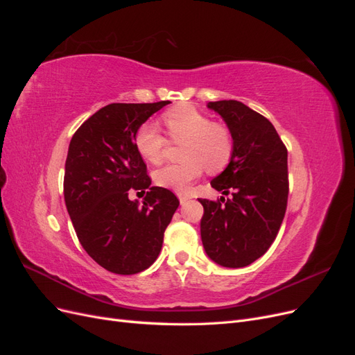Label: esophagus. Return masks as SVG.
<instances>
[{
    "mask_svg": "<svg viewBox=\"0 0 355 355\" xmlns=\"http://www.w3.org/2000/svg\"><path fill=\"white\" fill-rule=\"evenodd\" d=\"M189 200V197L188 196H184V194H179V201H180V204H185L187 201Z\"/></svg>",
    "mask_w": 355,
    "mask_h": 355,
    "instance_id": "1",
    "label": "esophagus"
}]
</instances>
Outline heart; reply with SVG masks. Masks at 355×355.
Masks as SVG:
<instances>
[{"label":"heart","mask_w":355,"mask_h":355,"mask_svg":"<svg viewBox=\"0 0 355 355\" xmlns=\"http://www.w3.org/2000/svg\"><path fill=\"white\" fill-rule=\"evenodd\" d=\"M163 121L171 141L185 145L182 146V163L168 164L155 171V180L159 187L185 192L204 170L219 173L230 164L234 142L225 125L211 123L209 116L191 105L167 111ZM135 146L141 157L149 163L158 164L164 157L167 139L159 133L155 124L144 123L135 135Z\"/></svg>","instance_id":"heart-1"}]
</instances>
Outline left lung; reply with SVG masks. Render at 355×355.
<instances>
[{"instance_id": "obj_1", "label": "left lung", "mask_w": 355, "mask_h": 355, "mask_svg": "<svg viewBox=\"0 0 355 355\" xmlns=\"http://www.w3.org/2000/svg\"><path fill=\"white\" fill-rule=\"evenodd\" d=\"M232 136L230 164L210 185L232 197L198 198L204 214L201 241L210 259L225 268L253 263L270 249L283 222L287 196V149L263 115L239 101L209 102Z\"/></svg>"}]
</instances>
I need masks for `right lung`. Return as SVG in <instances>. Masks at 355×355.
Masks as SVG:
<instances>
[{
    "mask_svg": "<svg viewBox=\"0 0 355 355\" xmlns=\"http://www.w3.org/2000/svg\"><path fill=\"white\" fill-rule=\"evenodd\" d=\"M168 103H110L71 139L63 180L69 218L84 250L114 274H137L155 262L179 207L173 192L151 187L135 146L137 128ZM132 187L150 189L142 205L128 198Z\"/></svg>",
    "mask_w": 355,
    "mask_h": 355,
    "instance_id": "right-lung-1",
    "label": "right lung"
}]
</instances>
